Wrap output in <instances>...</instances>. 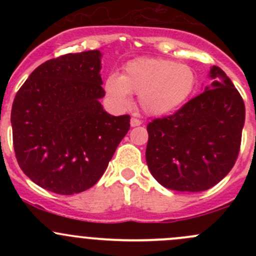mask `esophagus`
<instances>
[{"label": "esophagus", "mask_w": 256, "mask_h": 256, "mask_svg": "<svg viewBox=\"0 0 256 256\" xmlns=\"http://www.w3.org/2000/svg\"><path fill=\"white\" fill-rule=\"evenodd\" d=\"M130 124H131V126H132V128H135V126H140L141 124H142V122H141V120H140V118H131Z\"/></svg>", "instance_id": "esophagus-1"}]
</instances>
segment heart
<instances>
[{"label":"heart","mask_w":256,"mask_h":256,"mask_svg":"<svg viewBox=\"0 0 256 256\" xmlns=\"http://www.w3.org/2000/svg\"><path fill=\"white\" fill-rule=\"evenodd\" d=\"M196 85V72L187 64L140 58L128 62L121 76L110 74L105 80V92L118 109H128L132 102L130 94H134L147 115L164 116L183 106Z\"/></svg>","instance_id":"1"}]
</instances>
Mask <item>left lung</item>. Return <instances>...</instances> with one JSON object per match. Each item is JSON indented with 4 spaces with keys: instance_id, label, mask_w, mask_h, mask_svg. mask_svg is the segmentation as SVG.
<instances>
[{
    "instance_id": "8db88e82",
    "label": "left lung",
    "mask_w": 256,
    "mask_h": 256,
    "mask_svg": "<svg viewBox=\"0 0 256 256\" xmlns=\"http://www.w3.org/2000/svg\"><path fill=\"white\" fill-rule=\"evenodd\" d=\"M210 86L172 115L147 125L146 162L154 180L180 192H200L220 182L236 164L245 105L219 66Z\"/></svg>"
}]
</instances>
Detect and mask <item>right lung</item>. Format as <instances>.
Instances as JSON below:
<instances>
[{
    "instance_id": "right-lung-1",
    "label": "right lung",
    "mask_w": 256,
    "mask_h": 256,
    "mask_svg": "<svg viewBox=\"0 0 256 256\" xmlns=\"http://www.w3.org/2000/svg\"><path fill=\"white\" fill-rule=\"evenodd\" d=\"M100 56L99 50H86L49 59L14 96L18 164L36 184L56 194L92 187L130 130V115H110L99 102L105 95Z\"/></svg>"
}]
</instances>
